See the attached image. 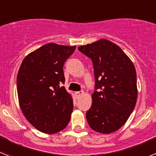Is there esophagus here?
I'll return each instance as SVG.
<instances>
[{"label":"esophagus","mask_w":156,"mask_h":156,"mask_svg":"<svg viewBox=\"0 0 156 156\" xmlns=\"http://www.w3.org/2000/svg\"><path fill=\"white\" fill-rule=\"evenodd\" d=\"M83 94H84V92L83 91V90H80V91L76 92V97H80V96H81V95Z\"/></svg>","instance_id":"34e87169"}]
</instances>
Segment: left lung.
<instances>
[{
    "label": "left lung",
    "instance_id": "obj_1",
    "mask_svg": "<svg viewBox=\"0 0 156 156\" xmlns=\"http://www.w3.org/2000/svg\"><path fill=\"white\" fill-rule=\"evenodd\" d=\"M78 50L91 59L95 90L86 112L94 131L110 133L125 124L137 102V73L133 62L118 45L106 39Z\"/></svg>",
    "mask_w": 156,
    "mask_h": 156
}]
</instances>
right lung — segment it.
Returning <instances> with one entry per match:
<instances>
[{
	"label": "right lung",
	"instance_id": "right-lung-1",
	"mask_svg": "<svg viewBox=\"0 0 156 156\" xmlns=\"http://www.w3.org/2000/svg\"><path fill=\"white\" fill-rule=\"evenodd\" d=\"M76 46L48 43L26 56L17 75L19 102L36 129L55 133L66 127L73 109L65 83L63 66Z\"/></svg>",
	"mask_w": 156,
	"mask_h": 156
}]
</instances>
